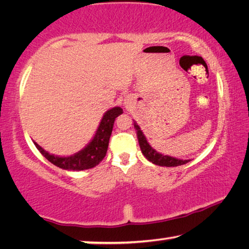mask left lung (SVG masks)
Masks as SVG:
<instances>
[{
	"mask_svg": "<svg viewBox=\"0 0 249 249\" xmlns=\"http://www.w3.org/2000/svg\"><path fill=\"white\" fill-rule=\"evenodd\" d=\"M134 127L136 129L138 142H140V147L142 155L145 156L147 160H149L150 162H153L154 165L161 166V167H177V166L184 165V163L190 161V160L178 159V158L171 157V156L162 155L158 153L157 150H155L153 147L149 145V142H147L144 133L142 132L141 127L135 121H134Z\"/></svg>",
	"mask_w": 249,
	"mask_h": 249,
	"instance_id": "left-lung-1",
	"label": "left lung"
}]
</instances>
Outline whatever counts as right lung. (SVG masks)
I'll use <instances>...</instances> for the list:
<instances>
[{
  "label": "right lung",
  "mask_w": 249,
  "mask_h": 249,
  "mask_svg": "<svg viewBox=\"0 0 249 249\" xmlns=\"http://www.w3.org/2000/svg\"><path fill=\"white\" fill-rule=\"evenodd\" d=\"M122 113H123V109L120 107H115L105 112L92 141L83 149L71 156H67V157L54 156L46 151L37 142H34V144L46 159L61 169L72 171L90 169L99 165L107 155L114 121Z\"/></svg>",
  "instance_id": "add662e5"
}]
</instances>
